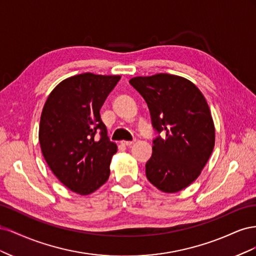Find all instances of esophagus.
Listing matches in <instances>:
<instances>
[{
    "instance_id": "1",
    "label": "esophagus",
    "mask_w": 256,
    "mask_h": 256,
    "mask_svg": "<svg viewBox=\"0 0 256 256\" xmlns=\"http://www.w3.org/2000/svg\"><path fill=\"white\" fill-rule=\"evenodd\" d=\"M120 143H122V145H125V146H131L134 142V141H122Z\"/></svg>"
}]
</instances>
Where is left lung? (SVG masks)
Returning a JSON list of instances; mask_svg holds the SVG:
<instances>
[{"instance_id": "1", "label": "left lung", "mask_w": 256, "mask_h": 256, "mask_svg": "<svg viewBox=\"0 0 256 256\" xmlns=\"http://www.w3.org/2000/svg\"><path fill=\"white\" fill-rule=\"evenodd\" d=\"M129 83L148 106L154 129L164 134L152 141L147 180L166 193L187 188L214 147V125L205 97L191 81L175 74L136 76Z\"/></svg>"}]
</instances>
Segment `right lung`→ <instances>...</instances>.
<instances>
[{"label":"right lung","instance_id":"1","mask_svg":"<svg viewBox=\"0 0 256 256\" xmlns=\"http://www.w3.org/2000/svg\"><path fill=\"white\" fill-rule=\"evenodd\" d=\"M120 79L90 72L70 76L44 106L38 136L44 158L58 180L78 194H90L110 176L118 146L109 140L100 109Z\"/></svg>","mask_w":256,"mask_h":256}]
</instances>
